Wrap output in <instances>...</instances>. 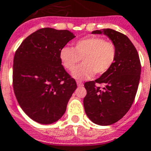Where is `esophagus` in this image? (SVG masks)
Wrapping results in <instances>:
<instances>
[{"label":"esophagus","mask_w":151,"mask_h":151,"mask_svg":"<svg viewBox=\"0 0 151 151\" xmlns=\"http://www.w3.org/2000/svg\"><path fill=\"white\" fill-rule=\"evenodd\" d=\"M77 84H78V87H82L83 85V83L81 81H77Z\"/></svg>","instance_id":"34e87169"}]
</instances>
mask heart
<instances>
[{
    "mask_svg": "<svg viewBox=\"0 0 151 151\" xmlns=\"http://www.w3.org/2000/svg\"><path fill=\"white\" fill-rule=\"evenodd\" d=\"M60 60L65 69L72 70L81 59L83 63L73 69V78L87 80L96 74H103L114 65L116 47L111 41L98 37L81 39L73 47H64L60 50Z\"/></svg>",
    "mask_w": 151,
    "mask_h": 151,
    "instance_id": "heart-1",
    "label": "heart"
}]
</instances>
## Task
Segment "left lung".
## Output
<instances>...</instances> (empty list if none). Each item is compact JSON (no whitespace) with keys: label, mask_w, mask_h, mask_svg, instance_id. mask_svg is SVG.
<instances>
[{"label":"left lung","mask_w":151,"mask_h":151,"mask_svg":"<svg viewBox=\"0 0 151 151\" xmlns=\"http://www.w3.org/2000/svg\"><path fill=\"white\" fill-rule=\"evenodd\" d=\"M102 33L115 44L116 60L98 79L84 83L87 95L83 107L92 122L107 126L117 122L130 110L137 91L141 66L136 48L126 35L110 28L93 30L92 34ZM99 83L105 87L97 86Z\"/></svg>","instance_id":"1"}]
</instances>
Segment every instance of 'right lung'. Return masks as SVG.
I'll use <instances>...</instances> for the list:
<instances>
[{
    "instance_id": "add662e5",
    "label": "right lung",
    "mask_w": 151,
    "mask_h": 151,
    "mask_svg": "<svg viewBox=\"0 0 151 151\" xmlns=\"http://www.w3.org/2000/svg\"><path fill=\"white\" fill-rule=\"evenodd\" d=\"M74 37L68 30L41 28L25 38L15 52V97L25 114L39 124L58 121L77 88L59 57L61 48Z\"/></svg>"
}]
</instances>
